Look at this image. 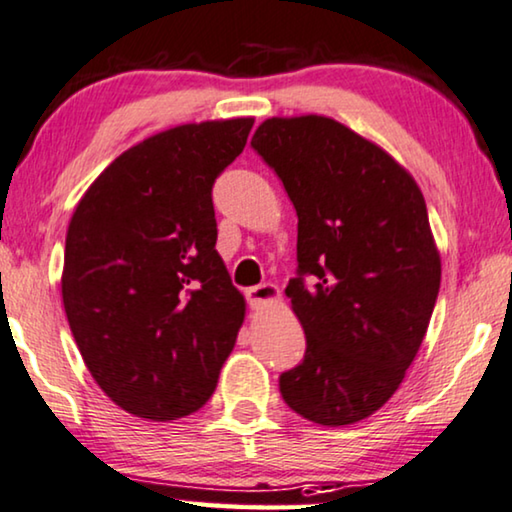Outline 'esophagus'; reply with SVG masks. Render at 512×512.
Masks as SVG:
<instances>
[{"label":"esophagus","instance_id":"obj_1","mask_svg":"<svg viewBox=\"0 0 512 512\" xmlns=\"http://www.w3.org/2000/svg\"><path fill=\"white\" fill-rule=\"evenodd\" d=\"M247 298L254 307H268V305H277L281 300V288L277 284H261L254 286L247 291Z\"/></svg>","mask_w":512,"mask_h":512}]
</instances>
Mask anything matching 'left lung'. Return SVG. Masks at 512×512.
Wrapping results in <instances>:
<instances>
[{"instance_id":"left-lung-1","label":"left lung","mask_w":512,"mask_h":512,"mask_svg":"<svg viewBox=\"0 0 512 512\" xmlns=\"http://www.w3.org/2000/svg\"><path fill=\"white\" fill-rule=\"evenodd\" d=\"M251 145L298 214L300 277L286 295L307 353L281 374V397L316 425H353L395 395L432 318L441 254L425 198L395 157L332 117H268Z\"/></svg>"}]
</instances>
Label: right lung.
Returning a JSON list of instances; mask_svg holds the SVG:
<instances>
[{"label": "right lung", "mask_w": 512, "mask_h": 512, "mask_svg": "<svg viewBox=\"0 0 512 512\" xmlns=\"http://www.w3.org/2000/svg\"><path fill=\"white\" fill-rule=\"evenodd\" d=\"M254 117L177 124L122 152L80 198L66 231L62 300L99 388L131 416L201 409L247 302L214 249L212 184Z\"/></svg>", "instance_id": "right-lung-1"}]
</instances>
